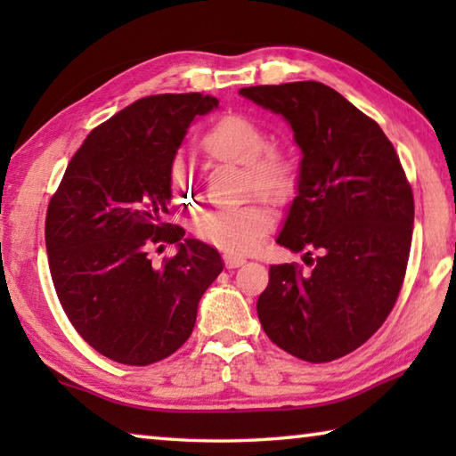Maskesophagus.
Masks as SVG:
<instances>
[{
    "label": "esophagus",
    "mask_w": 456,
    "mask_h": 456,
    "mask_svg": "<svg viewBox=\"0 0 456 456\" xmlns=\"http://www.w3.org/2000/svg\"><path fill=\"white\" fill-rule=\"evenodd\" d=\"M225 265H227V269H235V267H241L243 264H245V257H241V256H231V253H225Z\"/></svg>",
    "instance_id": "1"
}]
</instances>
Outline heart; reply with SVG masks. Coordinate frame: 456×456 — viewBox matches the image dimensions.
Segmentation results:
<instances>
[{
  "label": "heart",
  "mask_w": 456,
  "mask_h": 456,
  "mask_svg": "<svg viewBox=\"0 0 456 456\" xmlns=\"http://www.w3.org/2000/svg\"><path fill=\"white\" fill-rule=\"evenodd\" d=\"M200 151L209 160L247 167L249 187L273 200L288 199L296 189V167L285 154L265 151L267 134L245 117H223L200 138ZM173 199L181 205H195L197 192L187 171L176 165L171 173ZM273 227V213L264 203H247L237 209L209 211L195 221V235L227 253H251L264 243Z\"/></svg>",
  "instance_id": "1"
}]
</instances>
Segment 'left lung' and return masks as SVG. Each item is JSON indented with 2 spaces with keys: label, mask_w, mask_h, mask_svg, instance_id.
<instances>
[{
  "label": "left lung",
  "mask_w": 456,
  "mask_h": 456,
  "mask_svg": "<svg viewBox=\"0 0 456 456\" xmlns=\"http://www.w3.org/2000/svg\"><path fill=\"white\" fill-rule=\"evenodd\" d=\"M239 94L281 114L302 151L277 243L304 251L312 269L269 267L259 322L273 344L299 360L342 358L396 304L412 241V189L382 128L326 84L251 86Z\"/></svg>",
  "instance_id": "obj_1"
}]
</instances>
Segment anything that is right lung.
Here are the masks:
<instances>
[{"label":"right lung","mask_w":456,"mask_h":456,"mask_svg":"<svg viewBox=\"0 0 456 456\" xmlns=\"http://www.w3.org/2000/svg\"><path fill=\"white\" fill-rule=\"evenodd\" d=\"M219 100L159 94L96 126L68 165L45 217L58 299L76 331L102 356L149 366L187 342L207 288L223 272L217 249L165 223L176 151ZM177 243L154 268V242ZM163 247V245H160Z\"/></svg>","instance_id":"add662e5"}]
</instances>
